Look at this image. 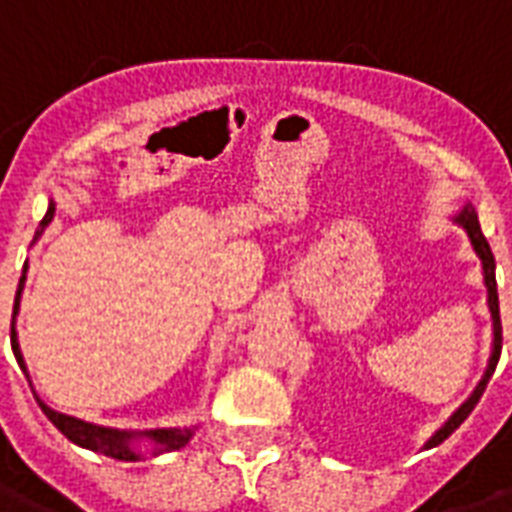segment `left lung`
Here are the masks:
<instances>
[{
  "mask_svg": "<svg viewBox=\"0 0 512 512\" xmlns=\"http://www.w3.org/2000/svg\"><path fill=\"white\" fill-rule=\"evenodd\" d=\"M456 225H462L464 230H467V236H470V244H473L475 255L481 257V265H483V282H486V290H489V311H491V319H494V349H491V360H489V368H486V376L481 378V384L475 386L473 397L467 400V403L459 408V411L451 416V419L443 424V427L432 435V440L427 443V448L432 446H440L443 440L451 438V432H456L459 429V424H462L470 413H473V408L478 405V400H481L483 389H486V384H489V378L494 376V370H497V362H499V354H502V322H499V295H497V276H494V255H491V247L489 241H486V236H483L481 230V222H478V214H475V209L470 204L464 206L462 212L456 214Z\"/></svg>",
  "mask_w": 512,
  "mask_h": 512,
  "instance_id": "1",
  "label": "left lung"
}]
</instances>
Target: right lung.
<instances>
[{
  "label": "right lung",
  "mask_w": 512,
  "mask_h": 512,
  "mask_svg": "<svg viewBox=\"0 0 512 512\" xmlns=\"http://www.w3.org/2000/svg\"><path fill=\"white\" fill-rule=\"evenodd\" d=\"M53 212H56V204L48 206V214L42 217L39 222V230L34 239L42 236V230L48 228V222L53 220ZM23 282H26V265H23V273H21V282H18V292H15V306H13V317L18 314V303H21V290H23ZM10 341H13V351H15V360L26 370L23 365V357H21V349H18V335H15V327L10 330ZM42 413L48 416L53 424H56L61 432H64L66 438L77 443V446L83 448H91L96 454H104V456H112V459H120V462H136L139 459V451L134 448V440H150L155 451L152 454H163V451H177L187 443V440L193 438V429H147V432H126V429H109V427H96V424H88L83 419H74V416H66V413H58L53 408L37 400Z\"/></svg>",
  "instance_id": "obj_1"
}]
</instances>
